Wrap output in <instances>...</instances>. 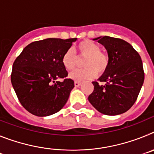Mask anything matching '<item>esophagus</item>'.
<instances>
[{
	"mask_svg": "<svg viewBox=\"0 0 154 154\" xmlns=\"http://www.w3.org/2000/svg\"><path fill=\"white\" fill-rule=\"evenodd\" d=\"M75 87H79L80 85H81V82H77V81H75Z\"/></svg>",
	"mask_w": 154,
	"mask_h": 154,
	"instance_id": "34e87169",
	"label": "esophagus"
}]
</instances>
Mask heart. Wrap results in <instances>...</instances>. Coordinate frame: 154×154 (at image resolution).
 <instances>
[{
  "mask_svg": "<svg viewBox=\"0 0 154 154\" xmlns=\"http://www.w3.org/2000/svg\"><path fill=\"white\" fill-rule=\"evenodd\" d=\"M80 56L85 57L82 65L84 69H77L69 75L75 81H85L92 79L99 74L104 72L109 65V57L106 53L100 51L98 44L90 40L82 41L77 46ZM62 64L68 71H72L77 65V57L74 51L69 48L62 57Z\"/></svg>",
  "mask_w": 154,
  "mask_h": 154,
  "instance_id": "heart-1",
  "label": "heart"
}]
</instances>
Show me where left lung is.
<instances>
[{
	"instance_id": "obj_1",
	"label": "left lung",
	"mask_w": 154,
	"mask_h": 154,
	"mask_svg": "<svg viewBox=\"0 0 154 154\" xmlns=\"http://www.w3.org/2000/svg\"><path fill=\"white\" fill-rule=\"evenodd\" d=\"M106 49L109 65L99 78V85L92 82L94 90L88 98L92 106L108 116L119 115L130 109L137 100L144 81L141 58L133 46L123 39L109 36L98 37Z\"/></svg>"
}]
</instances>
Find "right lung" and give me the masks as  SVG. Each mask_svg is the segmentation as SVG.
<instances>
[{"mask_svg":"<svg viewBox=\"0 0 154 154\" xmlns=\"http://www.w3.org/2000/svg\"><path fill=\"white\" fill-rule=\"evenodd\" d=\"M76 40L47 38L34 42L15 59L12 85L21 104L31 114L41 117L52 115L67 103L74 81H55L68 75L62 57Z\"/></svg>","mask_w":154,"mask_h":154,"instance_id":"1","label":"right lung"}]
</instances>
